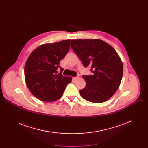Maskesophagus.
<instances>
[{
	"mask_svg": "<svg viewBox=\"0 0 148 148\" xmlns=\"http://www.w3.org/2000/svg\"><path fill=\"white\" fill-rule=\"evenodd\" d=\"M78 79H79V77H73V79L74 80H77Z\"/></svg>",
	"mask_w": 148,
	"mask_h": 148,
	"instance_id": "1",
	"label": "esophagus"
}]
</instances>
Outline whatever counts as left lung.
I'll use <instances>...</instances> for the list:
<instances>
[{"label": "left lung", "instance_id": "obj_1", "mask_svg": "<svg viewBox=\"0 0 148 148\" xmlns=\"http://www.w3.org/2000/svg\"><path fill=\"white\" fill-rule=\"evenodd\" d=\"M71 47L84 67L92 75L82 77L86 86L80 90L88 101L101 103L110 99L120 86L123 75L122 62L112 47L99 39L71 40Z\"/></svg>", "mask_w": 148, "mask_h": 148}]
</instances>
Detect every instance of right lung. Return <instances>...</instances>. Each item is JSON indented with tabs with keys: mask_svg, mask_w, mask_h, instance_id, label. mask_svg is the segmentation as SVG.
Instances as JSON below:
<instances>
[{
	"mask_svg": "<svg viewBox=\"0 0 148 148\" xmlns=\"http://www.w3.org/2000/svg\"><path fill=\"white\" fill-rule=\"evenodd\" d=\"M70 40L40 45L30 53L25 66V77L30 92L44 102L59 99L64 94L71 77L62 75L59 66L70 47ZM61 71L58 75V69Z\"/></svg>",
	"mask_w": 148,
	"mask_h": 148,
	"instance_id": "right-lung-1",
	"label": "right lung"
}]
</instances>
